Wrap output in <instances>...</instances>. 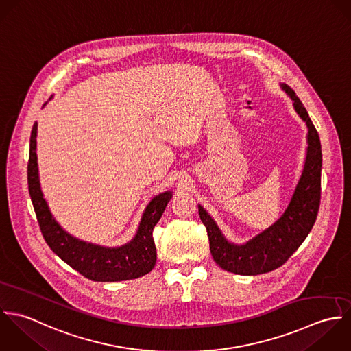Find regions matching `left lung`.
<instances>
[{
  "mask_svg": "<svg viewBox=\"0 0 351 351\" xmlns=\"http://www.w3.org/2000/svg\"><path fill=\"white\" fill-rule=\"evenodd\" d=\"M294 101V108L308 126V152L302 175L293 198L280 219L244 245H233L221 234L210 215L198 206L206 226L214 262L223 270L240 276H258L280 267L311 232L320 206L322 145L305 107L289 85H282Z\"/></svg>",
  "mask_w": 351,
  "mask_h": 351,
  "instance_id": "1",
  "label": "left lung"
}]
</instances>
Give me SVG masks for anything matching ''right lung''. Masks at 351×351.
<instances>
[{
  "label": "right lung",
  "instance_id": "right-lung-1",
  "mask_svg": "<svg viewBox=\"0 0 351 351\" xmlns=\"http://www.w3.org/2000/svg\"><path fill=\"white\" fill-rule=\"evenodd\" d=\"M36 123L31 132L29 158L27 167L28 190L40 232L47 245L71 269L85 278L99 282L134 280L152 271L156 265V245L153 228L161 218L171 199V193L157 195L142 215L136 237L119 248H104L80 241L68 234L56 222L47 208L39 186L36 162Z\"/></svg>",
  "mask_w": 351,
  "mask_h": 351
}]
</instances>
